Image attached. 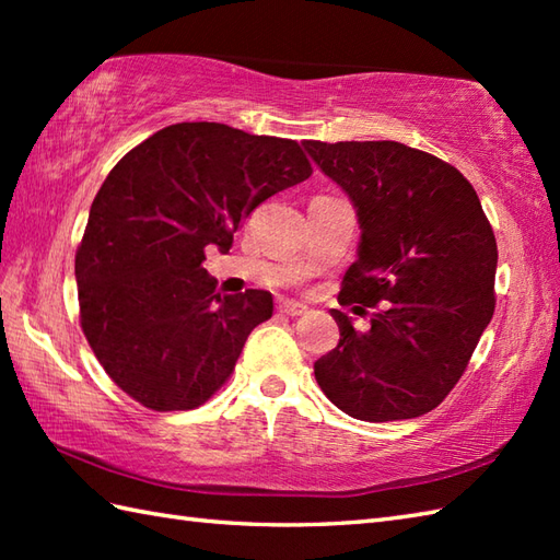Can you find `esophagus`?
Wrapping results in <instances>:
<instances>
[{
	"label": "esophagus",
	"mask_w": 560,
	"mask_h": 560,
	"mask_svg": "<svg viewBox=\"0 0 560 560\" xmlns=\"http://www.w3.org/2000/svg\"><path fill=\"white\" fill-rule=\"evenodd\" d=\"M277 307H279V313L289 315V317H301V315H305V313H307V307H305L303 303H299V301H289V299H281Z\"/></svg>",
	"instance_id": "1"
}]
</instances>
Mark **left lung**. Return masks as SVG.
Returning <instances> with one entry per match:
<instances>
[{"mask_svg":"<svg viewBox=\"0 0 560 560\" xmlns=\"http://www.w3.org/2000/svg\"><path fill=\"white\" fill-rule=\"evenodd\" d=\"M359 211V259L339 305L371 313L315 361L327 399L359 421H404L443 401L495 311L498 245L477 189L455 165L399 141H305ZM362 305L359 306L358 303Z\"/></svg>","mask_w":560,"mask_h":560,"instance_id":"8db88e82","label":"left lung"}]
</instances>
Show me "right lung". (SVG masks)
I'll return each mask as SVG.
<instances>
[{
	"mask_svg": "<svg viewBox=\"0 0 560 560\" xmlns=\"http://www.w3.org/2000/svg\"><path fill=\"white\" fill-rule=\"evenodd\" d=\"M313 175L299 141L177 122L117 161L77 247L83 337L113 383L153 411H187L231 377L271 317L269 291L223 295L201 261L229 253L261 201Z\"/></svg>",
	"mask_w": 560,
	"mask_h": 560,
	"instance_id": "obj_1",
	"label": "right lung"
}]
</instances>
